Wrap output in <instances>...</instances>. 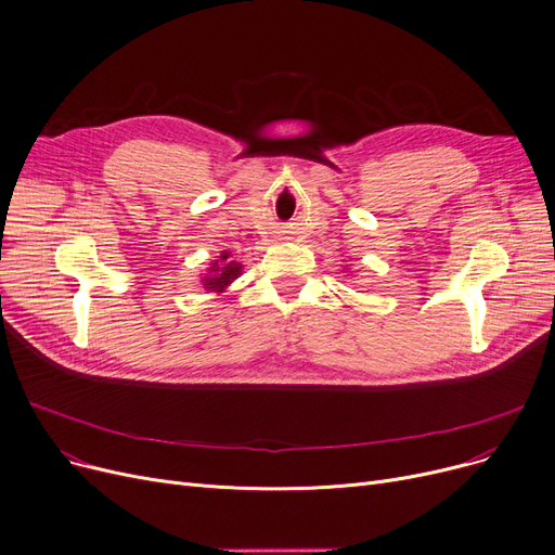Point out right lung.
Instances as JSON below:
<instances>
[{"instance_id":"right-lung-1","label":"right lung","mask_w":555,"mask_h":555,"mask_svg":"<svg viewBox=\"0 0 555 555\" xmlns=\"http://www.w3.org/2000/svg\"><path fill=\"white\" fill-rule=\"evenodd\" d=\"M221 259H228V255H221ZM242 273V264L237 262H215V267H210L208 278H204V286L210 291H221L223 286L231 284L237 275Z\"/></svg>"}]
</instances>
